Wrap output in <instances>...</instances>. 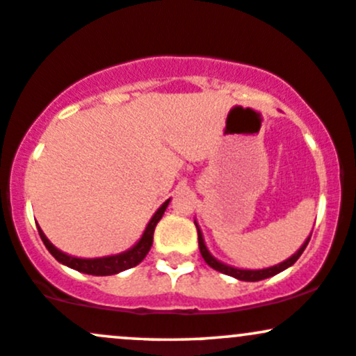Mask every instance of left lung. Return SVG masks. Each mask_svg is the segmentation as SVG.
Instances as JSON below:
<instances>
[{
	"instance_id": "left-lung-1",
	"label": "left lung",
	"mask_w": 356,
	"mask_h": 356,
	"mask_svg": "<svg viewBox=\"0 0 356 356\" xmlns=\"http://www.w3.org/2000/svg\"><path fill=\"white\" fill-rule=\"evenodd\" d=\"M195 225H197V222H195ZM197 232H198V248H200L202 258L205 259V263H207L209 266H212L213 270L220 271V273H225V275H231V277L238 278V280H243V282L265 280V278H270V277H273V275H277V273H280V271L286 270L289 266H292L293 263H296L297 259L300 258V254L304 253L305 246L309 244V239H311V236H309V238L305 239V243L302 244L300 250L297 251L296 254L290 256L289 259H285L284 263H280V265H275V266H270V268H263V270H239V268H234V266L224 265V263H220L219 259L213 258V256L209 253L207 246H205L204 238H202V232H200V229H198V225H197Z\"/></svg>"
}]
</instances>
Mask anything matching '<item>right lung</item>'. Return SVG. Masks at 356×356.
<instances>
[{
  "instance_id": "obj_1",
  "label": "right lung",
  "mask_w": 356,
  "mask_h": 356,
  "mask_svg": "<svg viewBox=\"0 0 356 356\" xmlns=\"http://www.w3.org/2000/svg\"><path fill=\"white\" fill-rule=\"evenodd\" d=\"M168 204H170V200L164 202L161 207L156 210V213L152 216V219L149 220L146 231H144L143 238L139 239V243H137L134 248H131L129 251H124V253H120V254L105 256V258H93V259L74 258V256H70V254H66V253H63V251L57 250L54 244L45 238V234L42 232L40 227H39V234H40V239L44 241L45 248L49 250V253L54 256L57 261L63 263V265L70 266V268H72V270L81 271V273L97 275V277L115 275V273H120V271L129 270V268H132V266L139 265V263L146 258V254L149 253V250H151V246H152V236H154L156 224L161 220V217H163L164 210H166V207H168Z\"/></svg>"
}]
</instances>
